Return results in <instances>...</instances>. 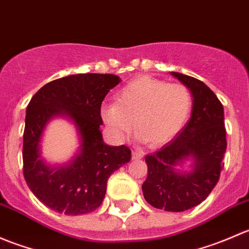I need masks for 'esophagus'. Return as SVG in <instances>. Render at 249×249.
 Listing matches in <instances>:
<instances>
[{
	"label": "esophagus",
	"instance_id": "1",
	"mask_svg": "<svg viewBox=\"0 0 249 249\" xmlns=\"http://www.w3.org/2000/svg\"><path fill=\"white\" fill-rule=\"evenodd\" d=\"M131 158H132V160L142 159V158H143V153L141 152V150H132Z\"/></svg>",
	"mask_w": 249,
	"mask_h": 249
}]
</instances>
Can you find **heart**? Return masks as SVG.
<instances>
[{
	"instance_id": "heart-1",
	"label": "heart",
	"mask_w": 249,
	"mask_h": 249,
	"mask_svg": "<svg viewBox=\"0 0 249 249\" xmlns=\"http://www.w3.org/2000/svg\"><path fill=\"white\" fill-rule=\"evenodd\" d=\"M192 108L187 85L139 77L117 92L115 104L102 107L101 118L115 139L125 140L137 127L141 139L158 147L179 134Z\"/></svg>"
}]
</instances>
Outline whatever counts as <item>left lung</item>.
<instances>
[{
  "label": "left lung",
  "mask_w": 249,
  "mask_h": 249,
  "mask_svg": "<svg viewBox=\"0 0 249 249\" xmlns=\"http://www.w3.org/2000/svg\"><path fill=\"white\" fill-rule=\"evenodd\" d=\"M193 95L192 115L179 134L159 152L145 157L143 196L153 207L183 212L201 203L219 180L227 150L224 108L214 92L194 77L171 72ZM192 159V170L178 166Z\"/></svg>",
  "instance_id": "8db88e82"
}]
</instances>
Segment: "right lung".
<instances>
[{
    "label": "right lung",
    "instance_id": "right-lung-1",
    "mask_svg": "<svg viewBox=\"0 0 249 249\" xmlns=\"http://www.w3.org/2000/svg\"><path fill=\"white\" fill-rule=\"evenodd\" d=\"M119 83L115 74H72L42 87L27 105L24 177L35 196L55 212L79 215L99 208L109 176L131 159L129 147L107 145L100 130L102 101ZM55 116L74 122L81 144L69 164L50 167L40 158V140Z\"/></svg>",
    "mask_w": 249,
    "mask_h": 249
}]
</instances>
